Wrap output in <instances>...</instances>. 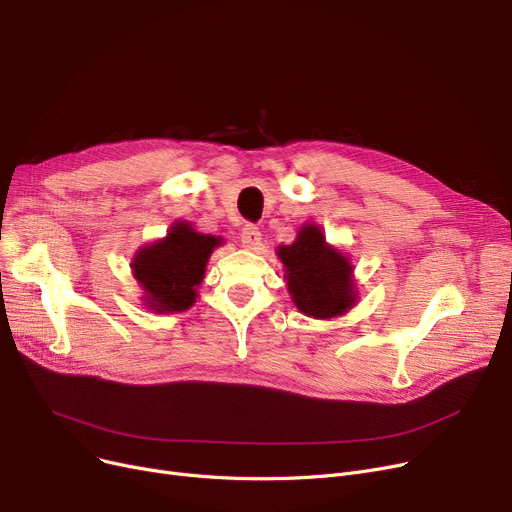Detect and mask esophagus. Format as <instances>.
Returning a JSON list of instances; mask_svg holds the SVG:
<instances>
[{
  "label": "esophagus",
  "instance_id": "esophagus-1",
  "mask_svg": "<svg viewBox=\"0 0 512 512\" xmlns=\"http://www.w3.org/2000/svg\"><path fill=\"white\" fill-rule=\"evenodd\" d=\"M240 240H242V247L257 249L261 245V232H259L257 226L247 224V226H242V230H240Z\"/></svg>",
  "mask_w": 512,
  "mask_h": 512
}]
</instances>
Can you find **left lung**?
I'll list each match as a JSON object with an SVG mask.
<instances>
[{"instance_id": "8db88e82", "label": "left lung", "mask_w": 512, "mask_h": 512, "mask_svg": "<svg viewBox=\"0 0 512 512\" xmlns=\"http://www.w3.org/2000/svg\"><path fill=\"white\" fill-rule=\"evenodd\" d=\"M284 278L297 309L315 319L346 313L357 303L353 265L336 247L328 245L324 232L305 224L292 245H280Z\"/></svg>"}]
</instances>
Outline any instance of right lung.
I'll return each instance as SVG.
<instances>
[{"instance_id":"right-lung-1","label":"right lung","mask_w":512,"mask_h":512,"mask_svg":"<svg viewBox=\"0 0 512 512\" xmlns=\"http://www.w3.org/2000/svg\"><path fill=\"white\" fill-rule=\"evenodd\" d=\"M220 236L201 234L188 222H174L166 238L134 255L132 276L141 284L143 301L153 313H180L197 299L207 261Z\"/></svg>"}]
</instances>
